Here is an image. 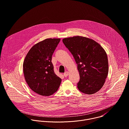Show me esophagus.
Here are the masks:
<instances>
[{"label": "esophagus", "mask_w": 129, "mask_h": 129, "mask_svg": "<svg viewBox=\"0 0 129 129\" xmlns=\"http://www.w3.org/2000/svg\"><path fill=\"white\" fill-rule=\"evenodd\" d=\"M69 75V72H66L64 73V74H63V75H64V76L65 77H67V76H68Z\"/></svg>", "instance_id": "1"}]
</instances>
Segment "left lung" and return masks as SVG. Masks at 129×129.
I'll return each instance as SVG.
<instances>
[{
  "mask_svg": "<svg viewBox=\"0 0 129 129\" xmlns=\"http://www.w3.org/2000/svg\"><path fill=\"white\" fill-rule=\"evenodd\" d=\"M78 65L81 92L92 94L103 86L109 72L107 53L99 43L89 38L75 36L62 40Z\"/></svg>",
  "mask_w": 129,
  "mask_h": 129,
  "instance_id": "1",
  "label": "left lung"
}]
</instances>
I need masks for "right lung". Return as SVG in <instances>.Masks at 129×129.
Wrapping results in <instances>:
<instances>
[{
    "mask_svg": "<svg viewBox=\"0 0 129 129\" xmlns=\"http://www.w3.org/2000/svg\"><path fill=\"white\" fill-rule=\"evenodd\" d=\"M60 39H47L34 45L27 53L23 64L26 83L34 91L43 96L56 92L61 79L54 73L52 55Z\"/></svg>",
    "mask_w": 129,
    "mask_h": 129,
    "instance_id": "add662e5",
    "label": "right lung"
}]
</instances>
